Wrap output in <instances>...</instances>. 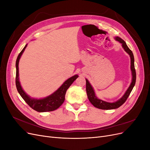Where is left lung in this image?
Masks as SVG:
<instances>
[{
  "instance_id": "obj_1",
  "label": "left lung",
  "mask_w": 150,
  "mask_h": 150,
  "mask_svg": "<svg viewBox=\"0 0 150 150\" xmlns=\"http://www.w3.org/2000/svg\"><path fill=\"white\" fill-rule=\"evenodd\" d=\"M115 39L116 41H118L121 44L122 47L124 49L125 52L128 53L129 55L130 60H131L130 68L131 71V76H132V80H131V83L128 88L127 89L125 93L123 96L115 102L110 103V102H107L99 99L96 96V94H95L94 90L93 88V86L90 84L89 81L87 79H86V93H87L88 99L91 102V103L94 107L101 109V110H114V109H116L117 108L120 107L122 104L125 103L127 98H128V96H129L131 91H132L136 83V71L134 69V59L133 54L132 51H131L129 49L128 46H127L126 43L121 38L117 36V37L115 38Z\"/></svg>"
}]
</instances>
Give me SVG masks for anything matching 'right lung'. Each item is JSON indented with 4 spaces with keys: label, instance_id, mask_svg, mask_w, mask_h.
<instances>
[{
    "label": "right lung",
    "instance_id": "right-lung-1",
    "mask_svg": "<svg viewBox=\"0 0 150 150\" xmlns=\"http://www.w3.org/2000/svg\"><path fill=\"white\" fill-rule=\"evenodd\" d=\"M27 46H28V44L25 45L24 49L22 50V51L18 55L16 63V84L18 92H19L21 96L23 98L26 103L36 111L48 112L56 110L57 108H59L62 105V103H64L65 100V95L67 89L69 88V86L72 84V83L78 78L79 76L76 74L71 77L69 79H67L56 91H54L52 94L46 98L40 99L31 98L22 89L19 81V62L21 56L25 51V49L26 48Z\"/></svg>",
    "mask_w": 150,
    "mask_h": 150
}]
</instances>
